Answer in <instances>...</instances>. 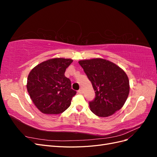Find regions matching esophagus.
<instances>
[{"label": "esophagus", "instance_id": "esophagus-1", "mask_svg": "<svg viewBox=\"0 0 157 157\" xmlns=\"http://www.w3.org/2000/svg\"><path fill=\"white\" fill-rule=\"evenodd\" d=\"M78 92L79 94H82L83 93L82 90V89H80V90H78Z\"/></svg>", "mask_w": 157, "mask_h": 157}]
</instances>
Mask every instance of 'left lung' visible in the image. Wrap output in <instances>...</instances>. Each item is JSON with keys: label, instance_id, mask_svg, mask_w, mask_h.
Listing matches in <instances>:
<instances>
[{"label": "left lung", "instance_id": "left-lung-1", "mask_svg": "<svg viewBox=\"0 0 157 157\" xmlns=\"http://www.w3.org/2000/svg\"><path fill=\"white\" fill-rule=\"evenodd\" d=\"M96 93L93 101L89 102L90 110L99 117H107L120 110L130 92L129 79L120 67L102 58L80 60Z\"/></svg>", "mask_w": 157, "mask_h": 157}]
</instances>
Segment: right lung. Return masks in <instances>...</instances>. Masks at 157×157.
<instances>
[{"instance_id":"1","label":"right lung","mask_w":157,"mask_h":157,"mask_svg":"<svg viewBox=\"0 0 157 157\" xmlns=\"http://www.w3.org/2000/svg\"><path fill=\"white\" fill-rule=\"evenodd\" d=\"M73 59L53 58L43 61L33 68L28 75L27 89L39 110L44 114L57 115L71 105L76 91L71 89L65 70Z\"/></svg>"}]
</instances>
